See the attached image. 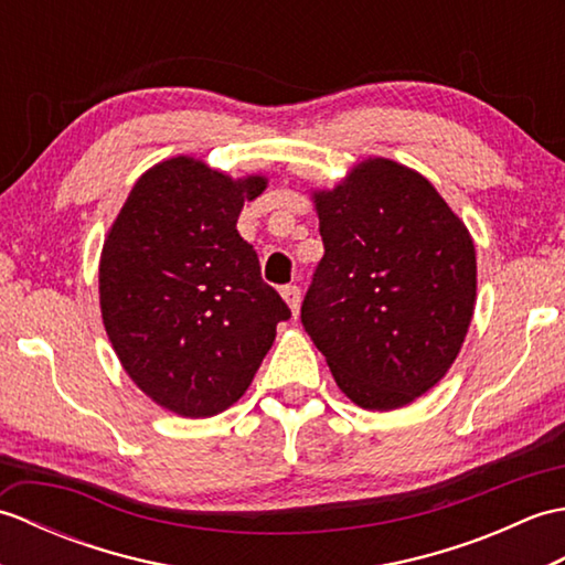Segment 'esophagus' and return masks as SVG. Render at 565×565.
I'll use <instances>...</instances> for the list:
<instances>
[{
	"mask_svg": "<svg viewBox=\"0 0 565 565\" xmlns=\"http://www.w3.org/2000/svg\"><path fill=\"white\" fill-rule=\"evenodd\" d=\"M281 298L286 301V306H289L291 316L296 318L298 316V308H301V289H298V286H284Z\"/></svg>",
	"mask_w": 565,
	"mask_h": 565,
	"instance_id": "34e87169",
	"label": "esophagus"
}]
</instances>
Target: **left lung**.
Here are the masks:
<instances>
[{"label":"left lung","mask_w":565,"mask_h":565,"mask_svg":"<svg viewBox=\"0 0 565 565\" xmlns=\"http://www.w3.org/2000/svg\"><path fill=\"white\" fill-rule=\"evenodd\" d=\"M310 199L326 255L303 328L354 405H411L451 369L471 326L473 237L429 179L388 158L356 162Z\"/></svg>","instance_id":"8db88e82"}]
</instances>
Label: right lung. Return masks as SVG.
Wrapping results in <instances>:
<instances>
[{
  "mask_svg": "<svg viewBox=\"0 0 565 565\" xmlns=\"http://www.w3.org/2000/svg\"><path fill=\"white\" fill-rule=\"evenodd\" d=\"M267 182L177 154L138 177L106 233V334L130 381L174 415L211 417L243 398L291 316L237 233Z\"/></svg>",
  "mask_w": 565,
  "mask_h": 565,
  "instance_id": "add662e5",
  "label": "right lung"
}]
</instances>
